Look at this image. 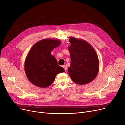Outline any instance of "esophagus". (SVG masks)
Here are the masks:
<instances>
[{
    "label": "esophagus",
    "instance_id": "34e87169",
    "mask_svg": "<svg viewBox=\"0 0 125 125\" xmlns=\"http://www.w3.org/2000/svg\"><path fill=\"white\" fill-rule=\"evenodd\" d=\"M62 67H63V68L64 69V70H65V71H67V67H66V65H63V66Z\"/></svg>",
    "mask_w": 125,
    "mask_h": 125
}]
</instances>
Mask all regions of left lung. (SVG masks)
I'll return each mask as SVG.
<instances>
[{"mask_svg": "<svg viewBox=\"0 0 125 125\" xmlns=\"http://www.w3.org/2000/svg\"><path fill=\"white\" fill-rule=\"evenodd\" d=\"M71 64L68 71L74 83L84 84L95 79L99 71V63L94 49L83 39L69 37Z\"/></svg>", "mask_w": 125, "mask_h": 125, "instance_id": "8db88e82", "label": "left lung"}]
</instances>
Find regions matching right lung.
Instances as JSON below:
<instances>
[{
    "mask_svg": "<svg viewBox=\"0 0 125 125\" xmlns=\"http://www.w3.org/2000/svg\"><path fill=\"white\" fill-rule=\"evenodd\" d=\"M56 39H44L31 48L25 62V71L29 81L35 86L47 88L54 82L56 75L63 73L51 51L60 44Z\"/></svg>",
    "mask_w": 125,
    "mask_h": 125,
    "instance_id": "obj_1",
    "label": "right lung"
}]
</instances>
